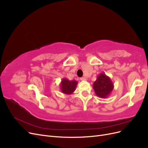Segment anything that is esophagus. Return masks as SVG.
<instances>
[{"mask_svg": "<svg viewBox=\"0 0 148 148\" xmlns=\"http://www.w3.org/2000/svg\"><path fill=\"white\" fill-rule=\"evenodd\" d=\"M80 79H81L82 81H86V78L85 77H82V78H80Z\"/></svg>", "mask_w": 148, "mask_h": 148, "instance_id": "34e87169", "label": "esophagus"}]
</instances>
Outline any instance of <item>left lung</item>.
Instances as JSON below:
<instances>
[{
	"mask_svg": "<svg viewBox=\"0 0 148 148\" xmlns=\"http://www.w3.org/2000/svg\"><path fill=\"white\" fill-rule=\"evenodd\" d=\"M114 84L110 78L104 73H101L94 82L93 89L96 95L101 98H106L113 90Z\"/></svg>",
	"mask_w": 148,
	"mask_h": 148,
	"instance_id": "obj_1",
	"label": "left lung"
}]
</instances>
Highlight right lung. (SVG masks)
Instances as JSON below:
<instances>
[{
  "instance_id": "obj_1",
  "label": "right lung",
  "mask_w": 148,
  "mask_h": 148,
  "mask_svg": "<svg viewBox=\"0 0 148 148\" xmlns=\"http://www.w3.org/2000/svg\"><path fill=\"white\" fill-rule=\"evenodd\" d=\"M78 82L75 80H70L64 78L61 82V91L62 92L66 94V95H71L75 90V88L77 87Z\"/></svg>"
}]
</instances>
